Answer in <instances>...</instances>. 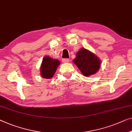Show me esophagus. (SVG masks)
<instances>
[{
  "label": "esophagus",
  "instance_id": "1",
  "mask_svg": "<svg viewBox=\"0 0 132 132\" xmlns=\"http://www.w3.org/2000/svg\"><path fill=\"white\" fill-rule=\"evenodd\" d=\"M62 62L65 63V62H68L70 61V60L69 59H67V58H64V59H62Z\"/></svg>",
  "mask_w": 132,
  "mask_h": 132
}]
</instances>
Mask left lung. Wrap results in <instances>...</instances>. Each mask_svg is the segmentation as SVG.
<instances>
[{
    "label": "left lung",
    "instance_id": "obj_1",
    "mask_svg": "<svg viewBox=\"0 0 132 132\" xmlns=\"http://www.w3.org/2000/svg\"><path fill=\"white\" fill-rule=\"evenodd\" d=\"M73 62L86 77L96 74L101 67V60L91 51L81 47L76 53Z\"/></svg>",
    "mask_w": 132,
    "mask_h": 132
}]
</instances>
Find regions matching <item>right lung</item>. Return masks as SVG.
<instances>
[{
	"mask_svg": "<svg viewBox=\"0 0 132 132\" xmlns=\"http://www.w3.org/2000/svg\"><path fill=\"white\" fill-rule=\"evenodd\" d=\"M60 64V61L56 59H53L49 56L44 57L40 68L41 77L46 79H51Z\"/></svg>",
	"mask_w": 132,
	"mask_h": 132,
	"instance_id": "1",
	"label": "right lung"
}]
</instances>
